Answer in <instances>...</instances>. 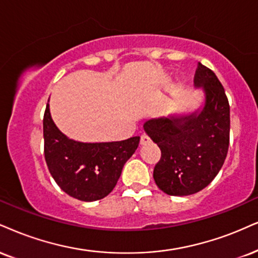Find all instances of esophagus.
I'll use <instances>...</instances> for the list:
<instances>
[{
  "label": "esophagus",
  "instance_id": "34e87169",
  "mask_svg": "<svg viewBox=\"0 0 258 258\" xmlns=\"http://www.w3.org/2000/svg\"><path fill=\"white\" fill-rule=\"evenodd\" d=\"M149 142H151V139H149L146 134H142L141 135V140H140V144H141V145H147V144H149Z\"/></svg>",
  "mask_w": 258,
  "mask_h": 258
}]
</instances>
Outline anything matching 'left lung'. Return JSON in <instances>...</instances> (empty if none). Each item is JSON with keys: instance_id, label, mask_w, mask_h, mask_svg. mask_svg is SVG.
<instances>
[{"instance_id": "obj_1", "label": "left lung", "mask_w": 258, "mask_h": 258, "mask_svg": "<svg viewBox=\"0 0 258 258\" xmlns=\"http://www.w3.org/2000/svg\"><path fill=\"white\" fill-rule=\"evenodd\" d=\"M194 85L205 93L202 107L144 124L146 134L161 151L154 180L171 196L205 189L224 165L230 144V105L221 82L199 62Z\"/></svg>"}]
</instances>
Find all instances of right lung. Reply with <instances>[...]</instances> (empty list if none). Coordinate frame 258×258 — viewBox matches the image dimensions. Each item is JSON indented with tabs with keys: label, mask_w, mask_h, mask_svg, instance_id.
Wrapping results in <instances>:
<instances>
[{
	"label": "right lung",
	"mask_w": 258,
	"mask_h": 258,
	"mask_svg": "<svg viewBox=\"0 0 258 258\" xmlns=\"http://www.w3.org/2000/svg\"><path fill=\"white\" fill-rule=\"evenodd\" d=\"M44 155L50 173L63 191L85 202L104 199L135 153L140 136L113 142H80L56 126L47 101L43 119Z\"/></svg>",
	"instance_id": "add662e5"
}]
</instances>
